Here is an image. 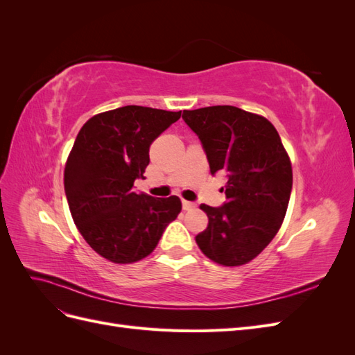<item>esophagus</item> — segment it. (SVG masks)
<instances>
[{
	"label": "esophagus",
	"instance_id": "1",
	"mask_svg": "<svg viewBox=\"0 0 355 355\" xmlns=\"http://www.w3.org/2000/svg\"><path fill=\"white\" fill-rule=\"evenodd\" d=\"M182 207H184V210H192V209H196V207H197V204H196V202H192V201L182 200Z\"/></svg>",
	"mask_w": 355,
	"mask_h": 355
}]
</instances>
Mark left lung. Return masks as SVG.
I'll return each mask as SVG.
<instances>
[{
	"instance_id": "1",
	"label": "left lung",
	"mask_w": 355,
	"mask_h": 355,
	"mask_svg": "<svg viewBox=\"0 0 355 355\" xmlns=\"http://www.w3.org/2000/svg\"><path fill=\"white\" fill-rule=\"evenodd\" d=\"M206 151L210 173H228L227 202L201 204L209 225L196 241L223 266L249 263L271 243L284 220L293 173L280 135L265 116L218 105L184 111Z\"/></svg>"
}]
</instances>
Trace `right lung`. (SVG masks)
I'll return each mask as SVG.
<instances>
[{"label":"right lung","instance_id":"1","mask_svg":"<svg viewBox=\"0 0 355 355\" xmlns=\"http://www.w3.org/2000/svg\"><path fill=\"white\" fill-rule=\"evenodd\" d=\"M180 112L127 105L93 115L75 139L63 173L65 194L83 239L114 263L151 254L167 225L182 210L180 198L136 194L149 146Z\"/></svg>","mask_w":355,"mask_h":355}]
</instances>
